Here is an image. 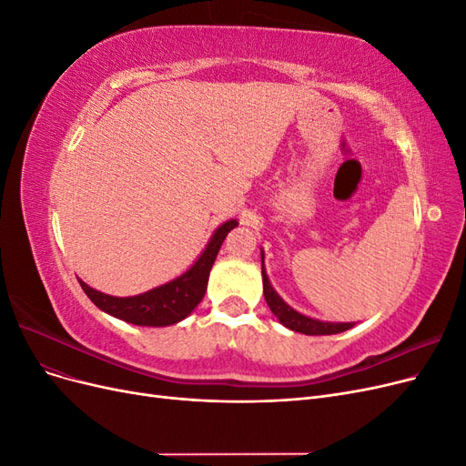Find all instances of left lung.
I'll list each match as a JSON object with an SVG mask.
<instances>
[{
	"mask_svg": "<svg viewBox=\"0 0 466 466\" xmlns=\"http://www.w3.org/2000/svg\"><path fill=\"white\" fill-rule=\"evenodd\" d=\"M262 284H264V299L270 307V311L278 317V320L288 327L293 332H301V334H309V336H324V334H338L350 330L354 327V322H322L311 317H305L301 313L291 309L279 295L274 291L270 279L266 276L264 270V255H262Z\"/></svg>",
	"mask_w": 466,
	"mask_h": 466,
	"instance_id": "left-lung-1",
	"label": "left lung"
}]
</instances>
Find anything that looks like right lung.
Segmentation results:
<instances>
[{"label": "right lung", "mask_w": 466, "mask_h": 466, "mask_svg": "<svg viewBox=\"0 0 466 466\" xmlns=\"http://www.w3.org/2000/svg\"><path fill=\"white\" fill-rule=\"evenodd\" d=\"M233 228H237L235 219L219 225L216 233L211 235L200 258L190 266V270H187L177 279L168 281L165 286L134 295V298H112V295L89 288L81 279L79 286L101 311L112 317L137 324V327H168V324L187 319L194 311L196 305L202 301L211 266H214L223 238L228 237Z\"/></svg>", "instance_id": "right-lung-1"}]
</instances>
